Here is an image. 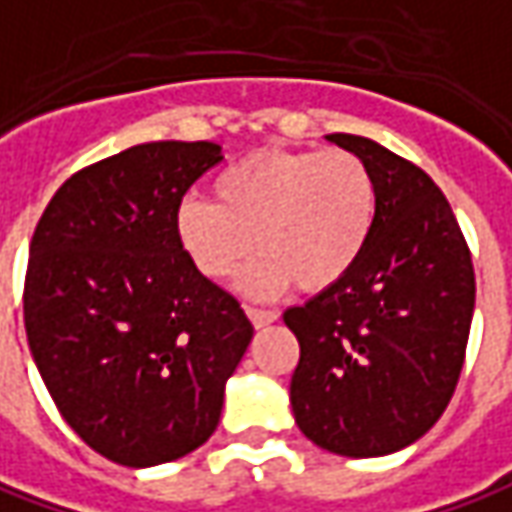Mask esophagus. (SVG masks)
I'll return each mask as SVG.
<instances>
[{"mask_svg":"<svg viewBox=\"0 0 512 512\" xmlns=\"http://www.w3.org/2000/svg\"><path fill=\"white\" fill-rule=\"evenodd\" d=\"M246 314H249V320L255 323V328H266L272 326L274 320H277V311L269 309H255V306H246Z\"/></svg>","mask_w":512,"mask_h":512,"instance_id":"34e87169","label":"esophagus"}]
</instances>
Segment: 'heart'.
Masks as SVG:
<instances>
[{"label":"heart","mask_w":512,"mask_h":512,"mask_svg":"<svg viewBox=\"0 0 512 512\" xmlns=\"http://www.w3.org/2000/svg\"><path fill=\"white\" fill-rule=\"evenodd\" d=\"M215 201L184 198L175 238L209 280H229L260 249L240 289L274 297L326 291L357 269L377 226V181L348 150H260L212 181Z\"/></svg>","instance_id":"heart-1"}]
</instances>
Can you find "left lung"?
Returning a JSON list of instances; mask_svg holds the SVG:
<instances>
[{"mask_svg": "<svg viewBox=\"0 0 512 512\" xmlns=\"http://www.w3.org/2000/svg\"><path fill=\"white\" fill-rule=\"evenodd\" d=\"M377 181V226L357 269L291 306L297 428L317 448L371 459L414 445L448 408L476 303L473 263L431 178L362 135H326Z\"/></svg>", "mask_w": 512, "mask_h": 512, "instance_id": "1", "label": "left lung"}]
</instances>
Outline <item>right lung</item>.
Returning a JSON list of instances; mask_svg holds the SVG:
<instances>
[{
  "label": "right lung",
  "instance_id": "1",
  "mask_svg": "<svg viewBox=\"0 0 512 512\" xmlns=\"http://www.w3.org/2000/svg\"><path fill=\"white\" fill-rule=\"evenodd\" d=\"M215 141H152L67 178L30 240L25 328L64 422L124 467L181 459L215 433L255 328L175 238Z\"/></svg>",
  "mask_w": 512,
  "mask_h": 512
}]
</instances>
